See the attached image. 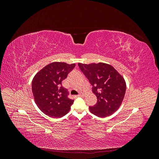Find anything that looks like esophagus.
I'll list each match as a JSON object with an SVG mask.
<instances>
[{"label": "esophagus", "mask_w": 159, "mask_h": 159, "mask_svg": "<svg viewBox=\"0 0 159 159\" xmlns=\"http://www.w3.org/2000/svg\"><path fill=\"white\" fill-rule=\"evenodd\" d=\"M84 95V93H83V92H80L79 93V97H83Z\"/></svg>", "instance_id": "34e87169"}]
</instances>
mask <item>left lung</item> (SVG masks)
Masks as SVG:
<instances>
[{
	"label": "left lung",
	"instance_id": "8db88e82",
	"mask_svg": "<svg viewBox=\"0 0 159 159\" xmlns=\"http://www.w3.org/2000/svg\"><path fill=\"white\" fill-rule=\"evenodd\" d=\"M83 72L92 85L93 93L98 99L90 111L98 117L111 115L121 106L126 91V83L123 77L112 66L99 62L98 64L78 63Z\"/></svg>",
	"mask_w": 159,
	"mask_h": 159
}]
</instances>
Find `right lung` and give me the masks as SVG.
<instances>
[{
  "instance_id": "right-lung-1",
  "label": "right lung",
  "mask_w": 159,
  "mask_h": 159,
  "mask_svg": "<svg viewBox=\"0 0 159 159\" xmlns=\"http://www.w3.org/2000/svg\"><path fill=\"white\" fill-rule=\"evenodd\" d=\"M75 64L52 62L34 77L32 91L38 107L48 116L60 118L69 112L73 99L68 98L67 89L61 85Z\"/></svg>"
}]
</instances>
